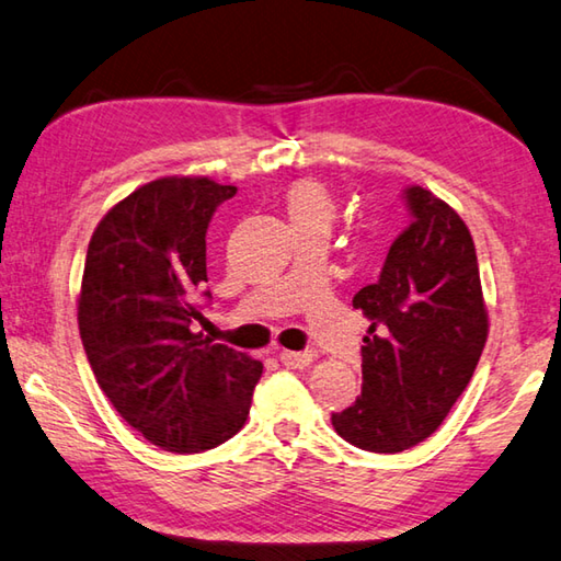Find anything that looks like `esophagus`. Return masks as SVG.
<instances>
[{
  "mask_svg": "<svg viewBox=\"0 0 561 561\" xmlns=\"http://www.w3.org/2000/svg\"><path fill=\"white\" fill-rule=\"evenodd\" d=\"M313 358H316V355L311 351H299V353L297 351H282L279 353L282 365H284V368H289V370H304L307 365L313 363Z\"/></svg>",
  "mask_w": 561,
  "mask_h": 561,
  "instance_id": "34e87169",
  "label": "esophagus"
}]
</instances>
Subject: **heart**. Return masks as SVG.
Returning a JSON list of instances; mask_svg holds the SVG:
<instances>
[{"label": "heart", "mask_w": 561, "mask_h": 561, "mask_svg": "<svg viewBox=\"0 0 561 561\" xmlns=\"http://www.w3.org/2000/svg\"><path fill=\"white\" fill-rule=\"evenodd\" d=\"M287 216L294 228L321 226L331 228L335 218V201L323 183L313 179L294 181L287 191Z\"/></svg>", "instance_id": "heart-1"}]
</instances>
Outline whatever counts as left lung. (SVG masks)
I'll use <instances>...</instances> for the list:
<instances>
[{
    "instance_id": "left-lung-1",
    "label": "left lung",
    "mask_w": 561,
    "mask_h": 561,
    "mask_svg": "<svg viewBox=\"0 0 561 561\" xmlns=\"http://www.w3.org/2000/svg\"><path fill=\"white\" fill-rule=\"evenodd\" d=\"M410 228L392 242L380 279L353 297L363 335V392L331 414L341 439L400 454L439 430L473 378L488 339L476 245L461 216L432 191H404Z\"/></svg>"
}]
</instances>
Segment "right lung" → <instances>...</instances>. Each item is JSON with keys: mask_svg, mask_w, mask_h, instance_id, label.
<instances>
[{"mask_svg": "<svg viewBox=\"0 0 561 561\" xmlns=\"http://www.w3.org/2000/svg\"><path fill=\"white\" fill-rule=\"evenodd\" d=\"M238 193L208 176L149 181L112 206L90 238L78 329L100 390L147 442L198 454L236 436L262 363L210 343L203 321L206 230Z\"/></svg>", "mask_w": 561, "mask_h": 561, "instance_id": "right-lung-1", "label": "right lung"}]
</instances>
